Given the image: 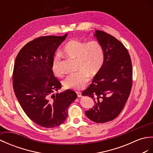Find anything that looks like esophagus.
I'll use <instances>...</instances> for the list:
<instances>
[{"label":"esophagus","mask_w":153,"mask_h":153,"mask_svg":"<svg viewBox=\"0 0 153 153\" xmlns=\"http://www.w3.org/2000/svg\"><path fill=\"white\" fill-rule=\"evenodd\" d=\"M76 94H77V96L79 97H82V92H80V91H76Z\"/></svg>","instance_id":"34e87169"}]
</instances>
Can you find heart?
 Returning a JSON list of instances; mask_svg holds the SVG:
<instances>
[{"label": "heart", "mask_w": 153, "mask_h": 153, "mask_svg": "<svg viewBox=\"0 0 153 153\" xmlns=\"http://www.w3.org/2000/svg\"><path fill=\"white\" fill-rule=\"evenodd\" d=\"M63 53L70 57L76 59V73L70 74L63 82L66 88L81 89L90 80V75L93 76L100 72L103 66L105 52L102 45L91 40L85 42L76 39H71L67 42L63 50ZM52 70L57 76H62L63 71L60 65L59 56L52 59Z\"/></svg>", "instance_id": "heart-1"}]
</instances>
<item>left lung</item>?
Segmentation results:
<instances>
[{
    "instance_id": "left-lung-1",
    "label": "left lung",
    "mask_w": 153,
    "mask_h": 153,
    "mask_svg": "<svg viewBox=\"0 0 153 153\" xmlns=\"http://www.w3.org/2000/svg\"><path fill=\"white\" fill-rule=\"evenodd\" d=\"M105 58L100 72L82 96L92 98L94 106L85 111L86 117L97 123L113 120L123 109L132 86V65L127 49L119 40L102 30H96Z\"/></svg>"
}]
</instances>
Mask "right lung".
Returning <instances> with one entry per match:
<instances>
[{
	"label": "right lung",
	"mask_w": 153,
	"mask_h": 153,
	"mask_svg": "<svg viewBox=\"0 0 153 153\" xmlns=\"http://www.w3.org/2000/svg\"><path fill=\"white\" fill-rule=\"evenodd\" d=\"M67 36H45L29 42L19 51L13 67V88L19 103L30 120L47 128L65 122L77 97L71 90L53 94L62 84L52 72V59Z\"/></svg>",
	"instance_id": "right-lung-1"
}]
</instances>
